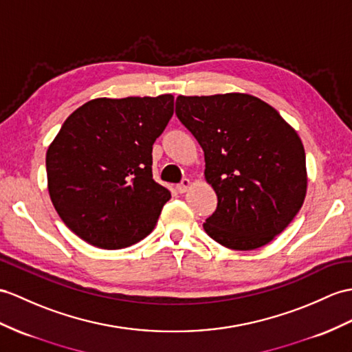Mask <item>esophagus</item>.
I'll use <instances>...</instances> for the list:
<instances>
[{
    "label": "esophagus",
    "mask_w": 352,
    "mask_h": 352,
    "mask_svg": "<svg viewBox=\"0 0 352 352\" xmlns=\"http://www.w3.org/2000/svg\"><path fill=\"white\" fill-rule=\"evenodd\" d=\"M191 186V182H190V179H184V181L179 184V185H176V190H177V192H181V194H184V192H186V190L188 188Z\"/></svg>",
    "instance_id": "obj_1"
}]
</instances>
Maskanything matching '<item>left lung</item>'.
<instances>
[{
    "label": "left lung",
    "instance_id": "1",
    "mask_svg": "<svg viewBox=\"0 0 352 352\" xmlns=\"http://www.w3.org/2000/svg\"><path fill=\"white\" fill-rule=\"evenodd\" d=\"M176 115L204 152V176L218 195L203 228L237 251L284 231L306 195L303 143L278 111L248 94L176 98Z\"/></svg>",
    "mask_w": 352,
    "mask_h": 352
}]
</instances>
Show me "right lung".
<instances>
[{
    "label": "right lung",
    "mask_w": 352,
    "mask_h": 352,
    "mask_svg": "<svg viewBox=\"0 0 352 352\" xmlns=\"http://www.w3.org/2000/svg\"><path fill=\"white\" fill-rule=\"evenodd\" d=\"M175 98H96L65 119L46 153L55 210L74 234L101 250L146 237L170 200L152 177V144L173 116Z\"/></svg>",
    "instance_id": "right-lung-1"
}]
</instances>
